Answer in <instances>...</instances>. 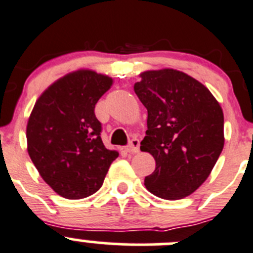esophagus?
<instances>
[{
    "label": "esophagus",
    "instance_id": "1",
    "mask_svg": "<svg viewBox=\"0 0 253 253\" xmlns=\"http://www.w3.org/2000/svg\"><path fill=\"white\" fill-rule=\"evenodd\" d=\"M126 151L130 154H137L140 151V142L137 139H132L130 144L126 146Z\"/></svg>",
    "mask_w": 253,
    "mask_h": 253
}]
</instances>
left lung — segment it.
I'll return each mask as SVG.
<instances>
[{
  "mask_svg": "<svg viewBox=\"0 0 253 253\" xmlns=\"http://www.w3.org/2000/svg\"><path fill=\"white\" fill-rule=\"evenodd\" d=\"M140 77L134 91L147 109L140 150L156 161L144 184L159 198H186L206 182L221 154L222 109L203 84L178 70H150Z\"/></svg>",
  "mask_w": 253,
  "mask_h": 253,
  "instance_id": "obj_1",
  "label": "left lung"
}]
</instances>
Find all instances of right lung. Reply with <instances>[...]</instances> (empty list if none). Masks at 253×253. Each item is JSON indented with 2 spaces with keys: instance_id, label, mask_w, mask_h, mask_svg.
I'll return each instance as SVG.
<instances>
[{
  "instance_id": "right-lung-1",
  "label": "right lung",
  "mask_w": 253,
  "mask_h": 253,
  "mask_svg": "<svg viewBox=\"0 0 253 253\" xmlns=\"http://www.w3.org/2000/svg\"><path fill=\"white\" fill-rule=\"evenodd\" d=\"M113 79L77 70L50 84L37 99L27 124V150L42 178L66 199H82L102 187L119 156L101 139L94 116Z\"/></svg>"
}]
</instances>
